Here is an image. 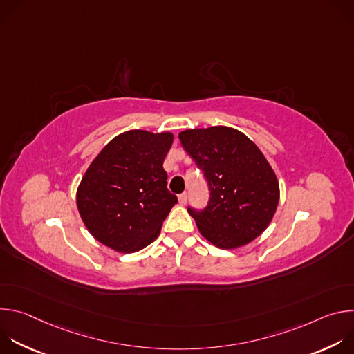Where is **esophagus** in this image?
Masks as SVG:
<instances>
[{
  "label": "esophagus",
  "instance_id": "esophagus-1",
  "mask_svg": "<svg viewBox=\"0 0 354 354\" xmlns=\"http://www.w3.org/2000/svg\"><path fill=\"white\" fill-rule=\"evenodd\" d=\"M178 198H179V203H180L182 206H185V205L187 203V193H186V192H183L182 194H179V197H178Z\"/></svg>",
  "mask_w": 354,
  "mask_h": 354
}]
</instances>
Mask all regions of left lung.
<instances>
[{"instance_id": "8db88e82", "label": "left lung", "mask_w": 354, "mask_h": 354, "mask_svg": "<svg viewBox=\"0 0 354 354\" xmlns=\"http://www.w3.org/2000/svg\"><path fill=\"white\" fill-rule=\"evenodd\" d=\"M179 140L210 189L205 210L187 209L209 242L235 249L259 236L270 224L280 198L279 180L258 145L225 126L189 129Z\"/></svg>"}]
</instances>
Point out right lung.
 I'll list each match as a JSON object with an SVG mask.
<instances>
[{
    "mask_svg": "<svg viewBox=\"0 0 354 354\" xmlns=\"http://www.w3.org/2000/svg\"><path fill=\"white\" fill-rule=\"evenodd\" d=\"M172 141L169 131L129 130L95 157L77 189V207L96 241L122 254L156 241L178 203L162 167Z\"/></svg>",
    "mask_w": 354,
    "mask_h": 354,
    "instance_id": "right-lung-1",
    "label": "right lung"
}]
</instances>
